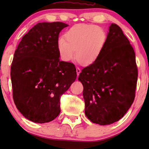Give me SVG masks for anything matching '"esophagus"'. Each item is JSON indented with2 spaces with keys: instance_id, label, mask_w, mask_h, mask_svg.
Returning a JSON list of instances; mask_svg holds the SVG:
<instances>
[{
  "instance_id": "34e87169",
  "label": "esophagus",
  "mask_w": 149,
  "mask_h": 149,
  "mask_svg": "<svg viewBox=\"0 0 149 149\" xmlns=\"http://www.w3.org/2000/svg\"><path fill=\"white\" fill-rule=\"evenodd\" d=\"M76 72H77V75H79L80 72H81V70L79 69V68H78V67L76 68Z\"/></svg>"
}]
</instances>
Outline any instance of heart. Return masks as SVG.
I'll return each mask as SVG.
<instances>
[{
  "mask_svg": "<svg viewBox=\"0 0 149 149\" xmlns=\"http://www.w3.org/2000/svg\"><path fill=\"white\" fill-rule=\"evenodd\" d=\"M64 38L57 41V49L63 61L70 62L75 56L77 62L91 65L101 56L107 42V33L102 27L93 24H76L64 33Z\"/></svg>",
  "mask_w": 149,
  "mask_h": 149,
  "instance_id": "1",
  "label": "heart"
}]
</instances>
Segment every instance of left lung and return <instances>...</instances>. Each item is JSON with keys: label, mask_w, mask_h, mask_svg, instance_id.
I'll list each match as a JSON object with an SVG mask.
<instances>
[{"label": "left lung", "mask_w": 149, "mask_h": 149, "mask_svg": "<svg viewBox=\"0 0 149 149\" xmlns=\"http://www.w3.org/2000/svg\"><path fill=\"white\" fill-rule=\"evenodd\" d=\"M107 42L97 62L81 70L85 114L91 122L110 125L122 118L133 104L137 86L135 54L122 29L111 24Z\"/></svg>", "instance_id": "left-lung-1"}]
</instances>
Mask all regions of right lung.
Wrapping results in <instances>:
<instances>
[{"label": "right lung", "mask_w": 149, "mask_h": 149, "mask_svg": "<svg viewBox=\"0 0 149 149\" xmlns=\"http://www.w3.org/2000/svg\"><path fill=\"white\" fill-rule=\"evenodd\" d=\"M62 22H41L27 32L15 50L11 81L15 104L27 120L47 123L60 112V96L77 77L75 65L60 61L57 41Z\"/></svg>", "instance_id": "obj_1"}]
</instances>
